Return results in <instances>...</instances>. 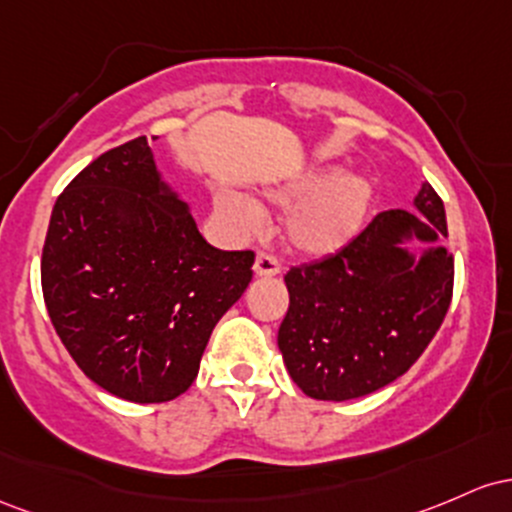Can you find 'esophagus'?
Here are the masks:
<instances>
[{"mask_svg": "<svg viewBox=\"0 0 512 512\" xmlns=\"http://www.w3.org/2000/svg\"><path fill=\"white\" fill-rule=\"evenodd\" d=\"M254 273L258 278H273L280 273V263L271 254H258L254 263Z\"/></svg>", "mask_w": 512, "mask_h": 512, "instance_id": "esophagus-1", "label": "esophagus"}]
</instances>
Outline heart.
<instances>
[{"label": "heart", "instance_id": "b5f03b06", "mask_svg": "<svg viewBox=\"0 0 512 512\" xmlns=\"http://www.w3.org/2000/svg\"><path fill=\"white\" fill-rule=\"evenodd\" d=\"M266 198L278 205L295 203L283 225L285 244L295 254L321 258L346 249L363 232L375 203V186L363 174H343L336 164H314L268 188ZM212 210L237 234H249L261 222L256 200L227 188L212 193Z\"/></svg>", "mask_w": 512, "mask_h": 512}]
</instances>
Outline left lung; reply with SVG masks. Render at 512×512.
<instances>
[{
  "label": "left lung",
  "mask_w": 512,
  "mask_h": 512,
  "mask_svg": "<svg viewBox=\"0 0 512 512\" xmlns=\"http://www.w3.org/2000/svg\"><path fill=\"white\" fill-rule=\"evenodd\" d=\"M409 210L380 212L346 249L285 275L290 309L278 348L292 382L348 401L394 382L421 358L452 300L445 205L423 183ZM421 243V252H411Z\"/></svg>",
  "instance_id": "obj_1"
}]
</instances>
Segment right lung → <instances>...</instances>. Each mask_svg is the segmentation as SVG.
Here are the masks:
<instances>
[{
	"label": "right lung",
	"instance_id": "right-lung-1",
	"mask_svg": "<svg viewBox=\"0 0 512 512\" xmlns=\"http://www.w3.org/2000/svg\"><path fill=\"white\" fill-rule=\"evenodd\" d=\"M251 251H220L164 181L147 137L108 149L57 198L40 261L62 346L135 404L186 392L222 314L251 283Z\"/></svg>",
	"mask_w": 512,
	"mask_h": 512
}]
</instances>
